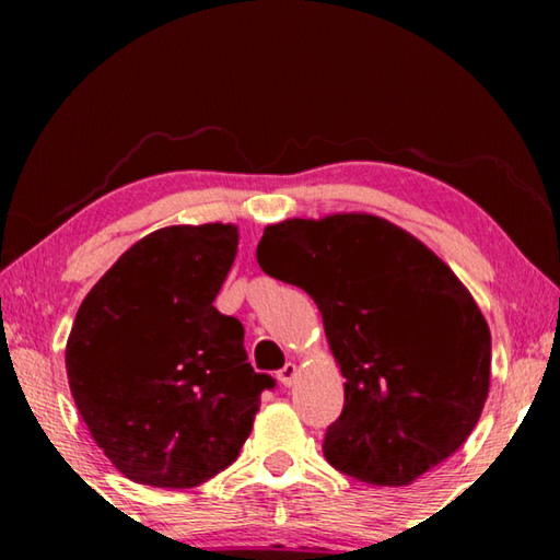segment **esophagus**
Wrapping results in <instances>:
<instances>
[{
	"mask_svg": "<svg viewBox=\"0 0 560 560\" xmlns=\"http://www.w3.org/2000/svg\"><path fill=\"white\" fill-rule=\"evenodd\" d=\"M296 375H299V365L296 363H287L279 371V381L287 385V387H291L293 381H296Z\"/></svg>",
	"mask_w": 560,
	"mask_h": 560,
	"instance_id": "obj_1",
	"label": "esophagus"
}]
</instances>
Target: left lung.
Masks as SVG:
<instances>
[{
  "mask_svg": "<svg viewBox=\"0 0 560 560\" xmlns=\"http://www.w3.org/2000/svg\"><path fill=\"white\" fill-rule=\"evenodd\" d=\"M259 267L316 301L346 405L326 459L407 487L469 438L485 410L491 334L469 289L428 244L368 212L267 224Z\"/></svg>",
  "mask_w": 560,
  "mask_h": 560,
  "instance_id": "obj_1",
  "label": "left lung"
}]
</instances>
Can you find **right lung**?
Instances as JSON below:
<instances>
[{"instance_id": "obj_1", "label": "right lung", "mask_w": 560, "mask_h": 560, "mask_svg": "<svg viewBox=\"0 0 560 560\" xmlns=\"http://www.w3.org/2000/svg\"><path fill=\"white\" fill-rule=\"evenodd\" d=\"M236 224H173L136 242L83 299L66 375L93 442L138 485L189 489L236 459L273 381L212 306Z\"/></svg>"}]
</instances>
